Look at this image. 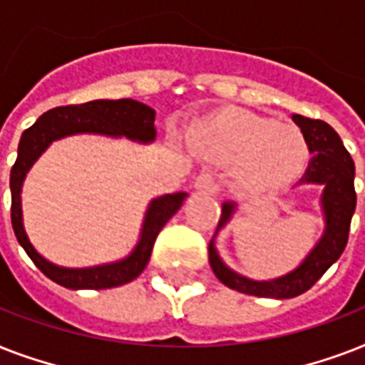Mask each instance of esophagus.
<instances>
[{"instance_id": "1", "label": "esophagus", "mask_w": 365, "mask_h": 365, "mask_svg": "<svg viewBox=\"0 0 365 365\" xmlns=\"http://www.w3.org/2000/svg\"><path fill=\"white\" fill-rule=\"evenodd\" d=\"M195 187L199 191H206V193H217L222 189V183L212 172H200L195 180Z\"/></svg>"}]
</instances>
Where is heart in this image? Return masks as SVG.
Here are the masks:
<instances>
[{
	"mask_svg": "<svg viewBox=\"0 0 365 365\" xmlns=\"http://www.w3.org/2000/svg\"><path fill=\"white\" fill-rule=\"evenodd\" d=\"M189 140L200 157L240 166L244 180L261 189L292 182L309 159L305 138L297 128L277 126L250 113H225L199 123Z\"/></svg>",
	"mask_w": 365,
	"mask_h": 365,
	"instance_id": "heart-1",
	"label": "heart"
}]
</instances>
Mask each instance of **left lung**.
Listing matches in <instances>:
<instances>
[{
	"instance_id": "8db88e82",
	"label": "left lung",
	"mask_w": 365,
	"mask_h": 365,
	"mask_svg": "<svg viewBox=\"0 0 365 365\" xmlns=\"http://www.w3.org/2000/svg\"><path fill=\"white\" fill-rule=\"evenodd\" d=\"M299 125L305 138L309 153L312 155L301 183H322V206L326 214V233L312 250L301 267L286 277L271 282H254L240 277L223 265L214 244H208V259L214 274L227 288L237 289L240 294L257 295V297H277L289 299L295 295L305 294L322 278V274L339 259L351 231V220L356 208V191H354V160L346 151L339 134L326 121L311 119L305 115L292 117ZM233 205H223V216L217 229L227 222Z\"/></svg>"
}]
</instances>
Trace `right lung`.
<instances>
[{
	"label": "right lung",
	"mask_w": 365,
	"mask_h": 365,
	"mask_svg": "<svg viewBox=\"0 0 365 365\" xmlns=\"http://www.w3.org/2000/svg\"><path fill=\"white\" fill-rule=\"evenodd\" d=\"M153 121L155 111L136 100H93L85 104L53 108L45 111L30 128L22 132L19 155L11 168V223L20 246L26 250V254L30 255L37 269L53 282L70 289H106L117 288L121 284L134 280L148 265L157 235L176 214L187 195H165L149 205L148 216L143 222L142 239L126 259L111 265L91 267V269H64L43 259L24 233L22 210H20V185L26 172L30 170L34 160L53 140L77 132H98L108 136H126L138 142H151L155 138Z\"/></svg>",
	"instance_id": "obj_1"
}]
</instances>
